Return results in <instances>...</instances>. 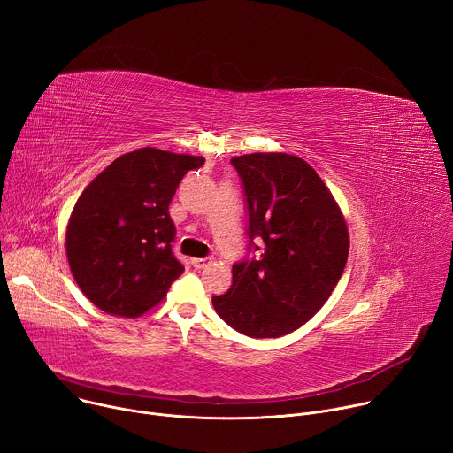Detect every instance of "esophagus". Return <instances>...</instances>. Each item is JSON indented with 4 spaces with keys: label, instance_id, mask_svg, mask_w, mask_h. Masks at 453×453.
I'll use <instances>...</instances> for the list:
<instances>
[{
    "label": "esophagus",
    "instance_id": "34e87169",
    "mask_svg": "<svg viewBox=\"0 0 453 453\" xmlns=\"http://www.w3.org/2000/svg\"><path fill=\"white\" fill-rule=\"evenodd\" d=\"M208 264H210L208 258H193V260H191V265H193L195 269H203Z\"/></svg>",
    "mask_w": 453,
    "mask_h": 453
}]
</instances>
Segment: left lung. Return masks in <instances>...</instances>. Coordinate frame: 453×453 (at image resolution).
I'll list each match as a JSON object with an SVG mask.
<instances>
[{"mask_svg": "<svg viewBox=\"0 0 453 453\" xmlns=\"http://www.w3.org/2000/svg\"><path fill=\"white\" fill-rule=\"evenodd\" d=\"M248 202L250 248L258 258L233 265L219 316L251 338H280L309 321L333 295L349 257L347 222L309 164L289 153L233 157ZM262 237L260 250L252 240Z\"/></svg>", "mask_w": 453, "mask_h": 453, "instance_id": "1", "label": "left lung"}]
</instances>
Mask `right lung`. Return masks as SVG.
Here are the masks:
<instances>
[{
	"instance_id": "add662e5",
	"label": "right lung",
	"mask_w": 453,
	"mask_h": 453,
	"mask_svg": "<svg viewBox=\"0 0 453 453\" xmlns=\"http://www.w3.org/2000/svg\"><path fill=\"white\" fill-rule=\"evenodd\" d=\"M203 157L141 148L120 155L77 198L66 258L83 295L101 311L137 318L184 273L172 243L170 202Z\"/></svg>"
}]
</instances>
